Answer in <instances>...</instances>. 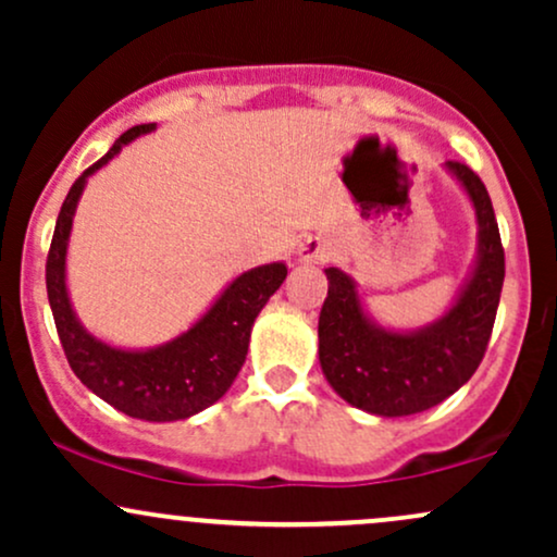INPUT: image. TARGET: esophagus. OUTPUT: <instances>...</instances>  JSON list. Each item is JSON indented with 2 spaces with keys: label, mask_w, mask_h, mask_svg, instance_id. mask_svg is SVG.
<instances>
[{
  "label": "esophagus",
  "mask_w": 557,
  "mask_h": 557,
  "mask_svg": "<svg viewBox=\"0 0 557 557\" xmlns=\"http://www.w3.org/2000/svg\"><path fill=\"white\" fill-rule=\"evenodd\" d=\"M327 257H330V243L319 238V235H309V238L296 248V259L300 264H319V261H324Z\"/></svg>",
  "instance_id": "34e87169"
}]
</instances>
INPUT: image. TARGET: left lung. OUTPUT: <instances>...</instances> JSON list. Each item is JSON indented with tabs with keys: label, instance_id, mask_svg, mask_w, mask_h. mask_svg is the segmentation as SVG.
<instances>
[{
	"label": "left lung",
	"instance_id": "left-lung-1",
	"mask_svg": "<svg viewBox=\"0 0 557 557\" xmlns=\"http://www.w3.org/2000/svg\"><path fill=\"white\" fill-rule=\"evenodd\" d=\"M443 168L476 220V257L443 314L413 330L385 327L369 314L348 272L324 270L330 287L319 314V363L345 403L374 417H411L450 398L482 363L495 324L505 257L487 188L461 162Z\"/></svg>",
	"mask_w": 557,
	"mask_h": 557
}]
</instances>
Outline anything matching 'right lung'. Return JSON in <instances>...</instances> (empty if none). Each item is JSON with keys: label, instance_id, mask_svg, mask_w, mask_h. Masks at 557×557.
I'll list each match as a JSON object with an SVG mask.
<instances>
[{"label": "right lung", "instance_id": "right-lung-1", "mask_svg": "<svg viewBox=\"0 0 557 557\" xmlns=\"http://www.w3.org/2000/svg\"><path fill=\"white\" fill-rule=\"evenodd\" d=\"M154 131L157 123L131 127L73 183L49 248L47 293L70 369L83 385L133 419L181 421L214 406L233 385L246 361L253 322L283 285L287 267L285 261H272L238 274L188 330L151 348L112 345L83 327L67 290V246L75 209L88 177L107 168L127 144Z\"/></svg>", "mask_w": 557, "mask_h": 557}]
</instances>
